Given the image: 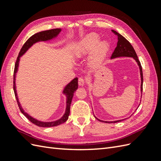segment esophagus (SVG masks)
<instances>
[{"label":"esophagus","instance_id":"obj_1","mask_svg":"<svg viewBox=\"0 0 161 161\" xmlns=\"http://www.w3.org/2000/svg\"><path fill=\"white\" fill-rule=\"evenodd\" d=\"M85 83V80L83 79V78H79V86H83Z\"/></svg>","mask_w":161,"mask_h":161}]
</instances>
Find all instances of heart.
<instances>
[{
	"label": "heart",
	"instance_id": "1",
	"mask_svg": "<svg viewBox=\"0 0 161 161\" xmlns=\"http://www.w3.org/2000/svg\"><path fill=\"white\" fill-rule=\"evenodd\" d=\"M97 33H92L86 36L78 43L75 50V56L82 58L91 52L89 62L92 65H98L104 59L108 52L109 44L105 40L100 41Z\"/></svg>",
	"mask_w": 161,
	"mask_h": 161
}]
</instances>
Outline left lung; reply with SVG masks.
I'll return each instance as SVG.
<instances>
[{
    "label": "left lung",
    "instance_id": "1",
    "mask_svg": "<svg viewBox=\"0 0 161 161\" xmlns=\"http://www.w3.org/2000/svg\"><path fill=\"white\" fill-rule=\"evenodd\" d=\"M115 35L118 36V43H117V46L115 47V49L114 52L112 53V55L111 56V59H114V58H119V57H130V58H132L137 63V64L139 66V69H140V78H141V85H140V91H141V94L142 93V85H143V75H142V66H141L140 62L138 60L137 54L134 49V47L132 46L131 45V43L126 40V39L123 37L122 36L118 33L117 31L112 30ZM141 97H142V95H141ZM139 107V105H138ZM95 116V115H94ZM95 118L99 120V121H101V122H104V123H117L119 122V121H123L125 119H120V120H116L114 121H103L98 119L95 116Z\"/></svg>",
    "mask_w": 161,
    "mask_h": 161
}]
</instances>
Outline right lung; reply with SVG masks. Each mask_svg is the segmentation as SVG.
<instances>
[{
	"mask_svg": "<svg viewBox=\"0 0 161 161\" xmlns=\"http://www.w3.org/2000/svg\"><path fill=\"white\" fill-rule=\"evenodd\" d=\"M62 30V29L60 28H58V29H53V30H46V31H43L37 33L36 34H34L31 37H30L27 40V41L25 43L21 49L20 52L19 53L18 58L17 59L16 63H15V66H14V79H13V89H14V95H15L16 99L17 101V103L19 105V108L20 109L21 113L25 115L26 118L30 120V121L35 124L39 127H42V128H50V127H53V126H56L58 125H60L63 123H64L65 121H67V119H69V116L70 115V104L72 102V99L73 95H74V92L76 91L78 89V78L76 77L72 80H71L69 83H68L65 87L63 89L62 93L65 95L66 99V110H65V113L62 116V118L58 119L56 121H42L40 120H38L36 118H33V117H31L30 114H27V112L24 111L23 109L22 106L20 103V102L19 101V98L17 96V89H16V75L18 72L19 69V61H20V58L23 55L25 54V53L30 49V48L35 43L40 42H47V41H50L53 40V39L56 38L58 34L60 33Z\"/></svg>",
	"mask_w": 161,
	"mask_h": 161,
	"instance_id": "right-lung-1",
	"label": "right lung"
}]
</instances>
